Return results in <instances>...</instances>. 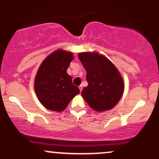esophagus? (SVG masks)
<instances>
[{
    "label": "esophagus",
    "mask_w": 159,
    "mask_h": 159,
    "mask_svg": "<svg viewBox=\"0 0 159 159\" xmlns=\"http://www.w3.org/2000/svg\"><path fill=\"white\" fill-rule=\"evenodd\" d=\"M82 89H83V87H82V86H79V90H80V92H81V91H82Z\"/></svg>",
    "instance_id": "esophagus-1"
}]
</instances>
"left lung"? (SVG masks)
I'll return each instance as SVG.
<instances>
[{
    "mask_svg": "<svg viewBox=\"0 0 159 159\" xmlns=\"http://www.w3.org/2000/svg\"><path fill=\"white\" fill-rule=\"evenodd\" d=\"M78 56L87 71L88 82L81 96L95 111L112 109L124 91V82L119 71L107 57L97 52H82Z\"/></svg>",
    "mask_w": 159,
    "mask_h": 159,
    "instance_id": "1",
    "label": "left lung"
}]
</instances>
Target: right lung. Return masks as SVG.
Masks as SVG:
<instances>
[{
  "mask_svg": "<svg viewBox=\"0 0 159 159\" xmlns=\"http://www.w3.org/2000/svg\"><path fill=\"white\" fill-rule=\"evenodd\" d=\"M72 52L57 50L43 61L36 73L34 89L38 99L47 109L62 111L69 102L80 93L79 89L73 85L72 77L67 74Z\"/></svg>",
  "mask_w": 159,
  "mask_h": 159,
  "instance_id": "right-lung-1",
  "label": "right lung"
}]
</instances>
